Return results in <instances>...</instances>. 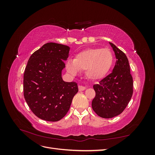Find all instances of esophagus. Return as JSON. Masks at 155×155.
Returning <instances> with one entry per match:
<instances>
[{
  "label": "esophagus",
  "instance_id": "34e87169",
  "mask_svg": "<svg viewBox=\"0 0 155 155\" xmlns=\"http://www.w3.org/2000/svg\"><path fill=\"white\" fill-rule=\"evenodd\" d=\"M78 88H79V91H85V89L87 88L85 87H83L82 85L79 86Z\"/></svg>",
  "mask_w": 155,
  "mask_h": 155
}]
</instances>
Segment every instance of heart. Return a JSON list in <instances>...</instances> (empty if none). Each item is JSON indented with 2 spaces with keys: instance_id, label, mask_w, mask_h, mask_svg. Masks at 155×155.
<instances>
[{
  "instance_id": "b5f03b06",
  "label": "heart",
  "mask_w": 155,
  "mask_h": 155,
  "mask_svg": "<svg viewBox=\"0 0 155 155\" xmlns=\"http://www.w3.org/2000/svg\"><path fill=\"white\" fill-rule=\"evenodd\" d=\"M113 62L114 56L109 49L88 48L79 52L73 60H68L67 70L72 75L84 70L88 79L98 81L107 76Z\"/></svg>"
}]
</instances>
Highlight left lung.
Listing matches in <instances>:
<instances>
[{
    "instance_id": "left-lung-1",
    "label": "left lung",
    "mask_w": 155,
    "mask_h": 155,
    "mask_svg": "<svg viewBox=\"0 0 155 155\" xmlns=\"http://www.w3.org/2000/svg\"><path fill=\"white\" fill-rule=\"evenodd\" d=\"M116 61L112 72L93 86L96 96L92 107L101 118H111L120 114L127 106L133 95V81L126 55L110 43Z\"/></svg>"
}]
</instances>
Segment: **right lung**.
<instances>
[{
	"instance_id": "add662e5",
	"label": "right lung",
	"mask_w": 155,
	"mask_h": 155,
	"mask_svg": "<svg viewBox=\"0 0 155 155\" xmlns=\"http://www.w3.org/2000/svg\"><path fill=\"white\" fill-rule=\"evenodd\" d=\"M70 48L48 43L33 53L28 61L23 80L24 96L33 113L43 120L62 119L78 92L76 82L64 81L62 78Z\"/></svg>"
}]
</instances>
